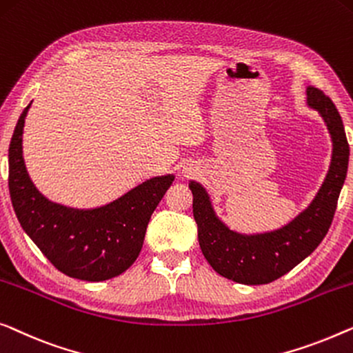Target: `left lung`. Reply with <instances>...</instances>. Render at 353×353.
Returning a JSON list of instances; mask_svg holds the SVG:
<instances>
[{
    "label": "left lung",
    "mask_w": 353,
    "mask_h": 353,
    "mask_svg": "<svg viewBox=\"0 0 353 353\" xmlns=\"http://www.w3.org/2000/svg\"><path fill=\"white\" fill-rule=\"evenodd\" d=\"M307 103L326 122L333 139V159L314 202L287 226L256 236L234 232L216 218L205 189L199 183H189L199 245L208 264L223 277L245 285L274 282L307 258L333 223L349 165V143L341 116L330 97L310 85Z\"/></svg>",
    "instance_id": "1"
}]
</instances>
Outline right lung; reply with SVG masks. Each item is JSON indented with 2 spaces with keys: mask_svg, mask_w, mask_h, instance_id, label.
<instances>
[{
  "mask_svg": "<svg viewBox=\"0 0 353 353\" xmlns=\"http://www.w3.org/2000/svg\"><path fill=\"white\" fill-rule=\"evenodd\" d=\"M32 105V103H30ZM20 114L9 145V194L23 231L60 272L88 282H103L139 258L150 218L173 175L151 178L117 201L92 210L54 203L28 178L22 134L28 108Z\"/></svg>",
  "mask_w": 353,
  "mask_h": 353,
  "instance_id": "right-lung-1",
  "label": "right lung"
}]
</instances>
